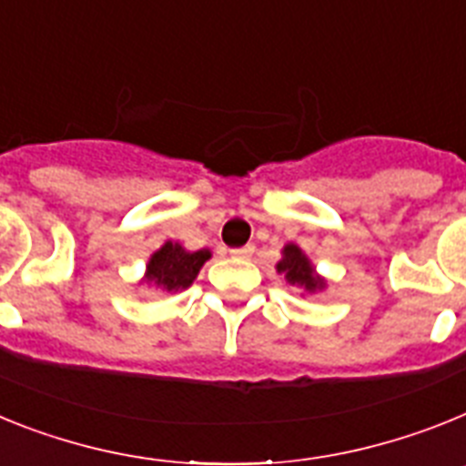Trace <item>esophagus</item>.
<instances>
[{
  "mask_svg": "<svg viewBox=\"0 0 466 466\" xmlns=\"http://www.w3.org/2000/svg\"><path fill=\"white\" fill-rule=\"evenodd\" d=\"M253 250H256L253 246H241V248L229 250V256H232V258H250V256H253Z\"/></svg>",
  "mask_w": 466,
  "mask_h": 466,
  "instance_id": "34e87169",
  "label": "esophagus"
}]
</instances>
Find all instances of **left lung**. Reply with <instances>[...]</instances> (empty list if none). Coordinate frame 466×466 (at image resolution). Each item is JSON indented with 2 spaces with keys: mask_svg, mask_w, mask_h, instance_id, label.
I'll return each mask as SVG.
<instances>
[{
  "mask_svg": "<svg viewBox=\"0 0 466 466\" xmlns=\"http://www.w3.org/2000/svg\"><path fill=\"white\" fill-rule=\"evenodd\" d=\"M277 272L286 277L290 286H300L307 293H317V290L326 289V279L317 274V269L311 267L309 258L302 253L300 246L286 244L281 250V260L277 262Z\"/></svg>",
  "mask_w": 466,
  "mask_h": 466,
  "instance_id": "obj_1",
  "label": "left lung"
}]
</instances>
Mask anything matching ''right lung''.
<instances>
[{"label": "right lung", "mask_w": 466, "mask_h": 466, "mask_svg": "<svg viewBox=\"0 0 466 466\" xmlns=\"http://www.w3.org/2000/svg\"><path fill=\"white\" fill-rule=\"evenodd\" d=\"M210 258V250H185L180 244L166 241L147 262L145 281L155 283L157 289L177 293L192 286L204 262Z\"/></svg>", "instance_id": "add662e5"}]
</instances>
